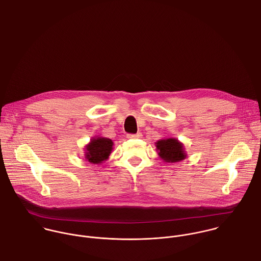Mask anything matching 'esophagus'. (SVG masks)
<instances>
[{
	"mask_svg": "<svg viewBox=\"0 0 261 261\" xmlns=\"http://www.w3.org/2000/svg\"><path fill=\"white\" fill-rule=\"evenodd\" d=\"M127 139H141L142 138V134L141 133H138V134H128L127 136Z\"/></svg>",
	"mask_w": 261,
	"mask_h": 261,
	"instance_id": "34e87169",
	"label": "esophagus"
}]
</instances>
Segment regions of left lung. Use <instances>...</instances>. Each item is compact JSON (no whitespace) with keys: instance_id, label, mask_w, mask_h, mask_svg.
Here are the masks:
<instances>
[{"instance_id":"8db88e82","label":"left lung","mask_w":261,"mask_h":261,"mask_svg":"<svg viewBox=\"0 0 261 261\" xmlns=\"http://www.w3.org/2000/svg\"><path fill=\"white\" fill-rule=\"evenodd\" d=\"M159 157L168 163L178 162L187 157L184 145L176 139H162L155 143Z\"/></svg>"}]
</instances>
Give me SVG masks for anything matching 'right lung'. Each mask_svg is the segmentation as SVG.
Masks as SVG:
<instances>
[{
    "label": "right lung",
    "instance_id": "right-lung-1",
    "mask_svg": "<svg viewBox=\"0 0 261 261\" xmlns=\"http://www.w3.org/2000/svg\"><path fill=\"white\" fill-rule=\"evenodd\" d=\"M113 142L108 138H93L86 146L85 158L94 164H100L107 160L112 152Z\"/></svg>",
    "mask_w": 261,
    "mask_h": 261
}]
</instances>
